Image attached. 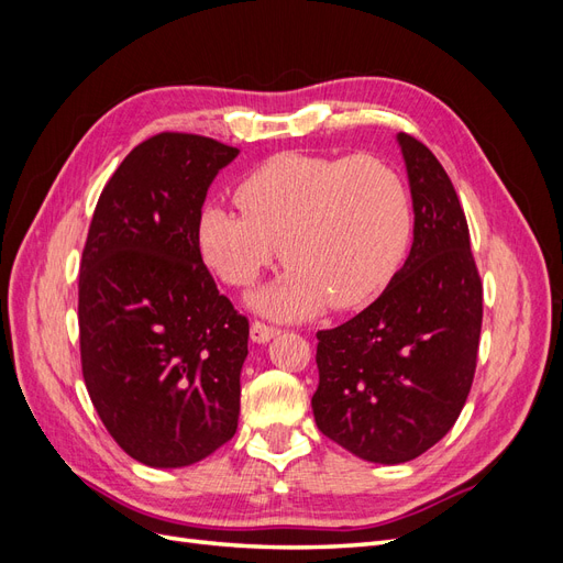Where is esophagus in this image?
<instances>
[{
    "label": "esophagus",
    "instance_id": "esophagus-1",
    "mask_svg": "<svg viewBox=\"0 0 563 563\" xmlns=\"http://www.w3.org/2000/svg\"><path fill=\"white\" fill-rule=\"evenodd\" d=\"M275 335H279L277 327H269V323H265V321H253L251 323V340H253V343H267V340H272Z\"/></svg>",
    "mask_w": 563,
    "mask_h": 563
}]
</instances>
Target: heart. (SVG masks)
Here are the masks:
<instances>
[{"label": "heart", "mask_w": 563, "mask_h": 563, "mask_svg": "<svg viewBox=\"0 0 563 563\" xmlns=\"http://www.w3.org/2000/svg\"><path fill=\"white\" fill-rule=\"evenodd\" d=\"M240 211L209 203L199 216L203 261L230 286H249L279 253L291 263L255 296L277 319L356 308L401 267L416 213L406 180L378 157L279 152L240 180Z\"/></svg>", "instance_id": "heart-1"}]
</instances>
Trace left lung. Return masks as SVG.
Masks as SVG:
<instances>
[{
	"instance_id": "1",
	"label": "left lung",
	"mask_w": 563,
	"mask_h": 563,
	"mask_svg": "<svg viewBox=\"0 0 563 563\" xmlns=\"http://www.w3.org/2000/svg\"><path fill=\"white\" fill-rule=\"evenodd\" d=\"M413 197V246L378 300L319 331L317 428L368 463L399 465L463 411L479 352L484 288L467 218L444 166L399 133Z\"/></svg>"
}]
</instances>
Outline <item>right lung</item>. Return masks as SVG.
I'll use <instances>...</instances> for the list:
<instances>
[{
	"label": "right lung",
	"mask_w": 563,
	"mask_h": 563,
	"mask_svg": "<svg viewBox=\"0 0 563 563\" xmlns=\"http://www.w3.org/2000/svg\"><path fill=\"white\" fill-rule=\"evenodd\" d=\"M240 150L164 131L100 192L79 272V352L110 437L150 467L199 463L240 418L249 319L201 261L209 185Z\"/></svg>",
	"instance_id": "1"
}]
</instances>
